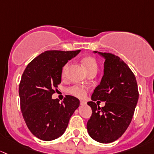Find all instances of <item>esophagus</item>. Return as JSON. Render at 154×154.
Instances as JSON below:
<instances>
[{
    "mask_svg": "<svg viewBox=\"0 0 154 154\" xmlns=\"http://www.w3.org/2000/svg\"><path fill=\"white\" fill-rule=\"evenodd\" d=\"M80 104H81V105H86L87 102L85 101H80Z\"/></svg>",
    "mask_w": 154,
    "mask_h": 154,
    "instance_id": "esophagus-1",
    "label": "esophagus"
}]
</instances>
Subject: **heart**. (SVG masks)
<instances>
[{"mask_svg":"<svg viewBox=\"0 0 154 154\" xmlns=\"http://www.w3.org/2000/svg\"><path fill=\"white\" fill-rule=\"evenodd\" d=\"M82 64L85 66L86 71L90 70L93 69H98L97 62L96 60L91 57H87L82 60ZM68 69V64H66L63 66L62 71H61V76L64 78L66 73V70ZM69 93L73 95L74 96L78 98H84L86 96V89L85 88L79 86H73L69 89Z\"/></svg>","mask_w":154,"mask_h":154,"instance_id":"heart-1","label":"heart"}]
</instances>
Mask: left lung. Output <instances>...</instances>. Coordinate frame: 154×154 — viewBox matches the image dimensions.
I'll return each instance as SVG.
<instances>
[{"instance_id": "obj_1", "label": "left lung", "mask_w": 154, "mask_h": 154, "mask_svg": "<svg viewBox=\"0 0 154 154\" xmlns=\"http://www.w3.org/2000/svg\"><path fill=\"white\" fill-rule=\"evenodd\" d=\"M98 53L104 58V75L88 104L92 116L87 124L90 137L100 143H110L125 132L131 122L139 99L137 82L129 66L116 55ZM106 101L100 108L94 100Z\"/></svg>"}]
</instances>
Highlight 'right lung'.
I'll return each mask as SVG.
<instances>
[{
	"instance_id": "right-lung-1",
	"label": "right lung",
	"mask_w": 154,
	"mask_h": 154,
	"mask_svg": "<svg viewBox=\"0 0 154 154\" xmlns=\"http://www.w3.org/2000/svg\"><path fill=\"white\" fill-rule=\"evenodd\" d=\"M80 51L44 52L28 64L22 75L19 85L22 115L32 134L43 141L62 135L80 105L79 99L72 96H66L61 103L52 99L61 82L63 66Z\"/></svg>"
}]
</instances>
